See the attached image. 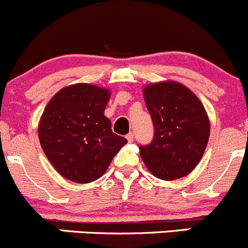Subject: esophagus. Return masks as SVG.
Instances as JSON below:
<instances>
[{"instance_id": "obj_1", "label": "esophagus", "mask_w": 248, "mask_h": 248, "mask_svg": "<svg viewBox=\"0 0 248 248\" xmlns=\"http://www.w3.org/2000/svg\"><path fill=\"white\" fill-rule=\"evenodd\" d=\"M126 140L129 142H132L134 141V134H132V132H129V134L126 135Z\"/></svg>"}]
</instances>
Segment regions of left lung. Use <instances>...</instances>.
<instances>
[{"instance_id": "8db88e82", "label": "left lung", "mask_w": 248, "mask_h": 248, "mask_svg": "<svg viewBox=\"0 0 248 248\" xmlns=\"http://www.w3.org/2000/svg\"><path fill=\"white\" fill-rule=\"evenodd\" d=\"M144 101L154 126L140 154L155 177L177 180L192 172L206 149L210 122L200 100L185 85L161 82L144 88Z\"/></svg>"}]
</instances>
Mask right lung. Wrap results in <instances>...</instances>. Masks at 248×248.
Listing matches in <instances>:
<instances>
[{
    "label": "right lung",
    "mask_w": 248,
    "mask_h": 248,
    "mask_svg": "<svg viewBox=\"0 0 248 248\" xmlns=\"http://www.w3.org/2000/svg\"><path fill=\"white\" fill-rule=\"evenodd\" d=\"M108 100V90L79 83L61 89L44 108L38 137L62 177L77 183L97 180L127 142L104 116Z\"/></svg>",
    "instance_id": "add662e5"
}]
</instances>
